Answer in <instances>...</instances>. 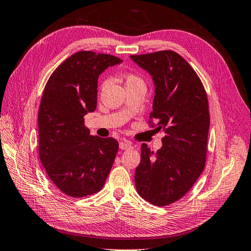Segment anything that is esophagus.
<instances>
[{"mask_svg":"<svg viewBox=\"0 0 251 251\" xmlns=\"http://www.w3.org/2000/svg\"><path fill=\"white\" fill-rule=\"evenodd\" d=\"M119 148H120L121 150L131 149V148H132V144H131V143H127V142H120V143H119Z\"/></svg>","mask_w":251,"mask_h":251,"instance_id":"1","label":"esophagus"}]
</instances>
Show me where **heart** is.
<instances>
[{
    "label": "heart",
    "mask_w": 251,
    "mask_h": 251,
    "mask_svg": "<svg viewBox=\"0 0 251 251\" xmlns=\"http://www.w3.org/2000/svg\"><path fill=\"white\" fill-rule=\"evenodd\" d=\"M125 80H126V86H129V85H132V83L134 82H137V81H142V79L138 77L136 74L134 73H126L125 75ZM103 86L106 85V81H103L102 83Z\"/></svg>",
    "instance_id": "b5f03b06"
}]
</instances>
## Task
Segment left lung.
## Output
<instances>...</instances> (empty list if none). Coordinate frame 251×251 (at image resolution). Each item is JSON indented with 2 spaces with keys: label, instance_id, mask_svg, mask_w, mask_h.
<instances>
[{
  "label": "left lung",
  "instance_id": "1",
  "mask_svg": "<svg viewBox=\"0 0 251 251\" xmlns=\"http://www.w3.org/2000/svg\"><path fill=\"white\" fill-rule=\"evenodd\" d=\"M131 59L152 76L155 94L148 124L165 133L162 148L155 152L142 144L136 190L149 203L166 206L185 196L204 170L209 129L207 94L192 66L173 50L132 54Z\"/></svg>",
  "mask_w": 251,
  "mask_h": 251
}]
</instances>
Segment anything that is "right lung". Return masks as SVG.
I'll return each instance as SVG.
<instances>
[{
	"instance_id": "right-lung-1",
	"label": "right lung",
	"mask_w": 251,
	"mask_h": 251,
	"mask_svg": "<svg viewBox=\"0 0 251 251\" xmlns=\"http://www.w3.org/2000/svg\"><path fill=\"white\" fill-rule=\"evenodd\" d=\"M121 59L78 51L64 60L44 89L38 109V154L47 175L63 193L83 198L99 192L119 144L90 135L85 116L97 108L98 77Z\"/></svg>"
}]
</instances>
